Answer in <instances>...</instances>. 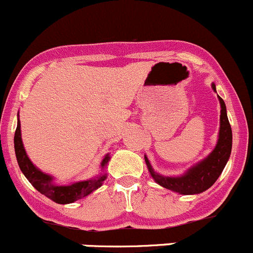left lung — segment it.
Returning a JSON list of instances; mask_svg holds the SVG:
<instances>
[{"mask_svg": "<svg viewBox=\"0 0 253 253\" xmlns=\"http://www.w3.org/2000/svg\"><path fill=\"white\" fill-rule=\"evenodd\" d=\"M212 88L216 92V86L212 84ZM221 105V116H219V133L216 147L206 159L188 169L182 176L167 177L153 171L150 161L145 156V161L153 180L162 187L174 191L181 195H196L206 191L211 187L219 174L222 173L232 150V129L227 119V111L223 100L218 96Z\"/></svg>", "mask_w": 253, "mask_h": 253, "instance_id": "8db88e82", "label": "left lung"}]
</instances>
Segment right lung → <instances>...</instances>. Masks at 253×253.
I'll return each mask as SVG.
<instances>
[{"mask_svg":"<svg viewBox=\"0 0 253 253\" xmlns=\"http://www.w3.org/2000/svg\"><path fill=\"white\" fill-rule=\"evenodd\" d=\"M15 152L18 166H20L21 171L25 174L26 178L30 181L31 185L34 186L39 192H41L42 195L48 197L52 201H55L56 204H72V202L77 201V200H81V198L86 197L89 193H92L93 191L97 190L98 187H101L103 181L107 177L106 173H100L97 177L91 178V180L80 181V182H75L72 185L60 186L57 183H55L53 177L40 171L31 162V160L28 159L25 147H23L22 138H21L20 121H17V128H16L15 132ZM110 159V155L105 156V159L102 160V164H101V169H103L107 166Z\"/></svg>","mask_w":253,"mask_h":253,"instance_id":"obj_1","label":"right lung"}]
</instances>
